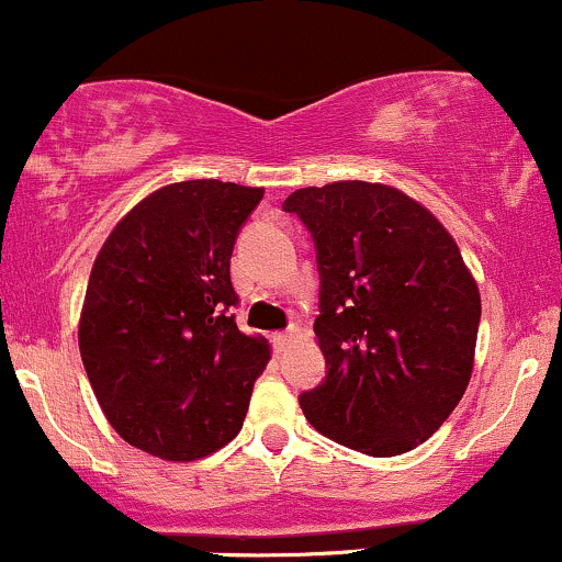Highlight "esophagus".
I'll use <instances>...</instances> for the list:
<instances>
[{
  "label": "esophagus",
  "instance_id": "34e87169",
  "mask_svg": "<svg viewBox=\"0 0 562 562\" xmlns=\"http://www.w3.org/2000/svg\"><path fill=\"white\" fill-rule=\"evenodd\" d=\"M291 336H293V328L291 330H285V333H277L274 336V344H277V349H285L288 347V341H291Z\"/></svg>",
  "mask_w": 562,
  "mask_h": 562
}]
</instances>
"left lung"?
I'll return each instance as SVG.
<instances>
[{
    "label": "left lung",
    "mask_w": 562,
    "mask_h": 562,
    "mask_svg": "<svg viewBox=\"0 0 562 562\" xmlns=\"http://www.w3.org/2000/svg\"><path fill=\"white\" fill-rule=\"evenodd\" d=\"M312 234L323 384L299 397L317 431L368 456L413 451L472 375L480 293L453 237L384 183L336 181L282 202Z\"/></svg>",
    "instance_id": "8db88e82"
}]
</instances>
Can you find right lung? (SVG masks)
Here are the masks:
<instances>
[{
	"mask_svg": "<svg viewBox=\"0 0 562 562\" xmlns=\"http://www.w3.org/2000/svg\"><path fill=\"white\" fill-rule=\"evenodd\" d=\"M261 196L215 178L170 183L92 263L79 351L109 424L140 451L202 459L243 429L269 344L237 328L229 261Z\"/></svg>",
	"mask_w": 562,
	"mask_h": 562,
	"instance_id": "obj_1",
	"label": "right lung"
}]
</instances>
